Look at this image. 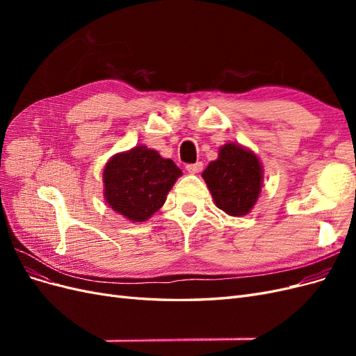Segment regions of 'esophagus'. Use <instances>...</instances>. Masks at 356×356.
Masks as SVG:
<instances>
[{"label":"esophagus","mask_w":356,"mask_h":356,"mask_svg":"<svg viewBox=\"0 0 356 356\" xmlns=\"http://www.w3.org/2000/svg\"><path fill=\"white\" fill-rule=\"evenodd\" d=\"M203 168V163L202 161H196V163H188L186 166V169L190 172V174H197V172H200Z\"/></svg>","instance_id":"1"}]
</instances>
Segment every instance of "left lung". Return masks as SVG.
<instances>
[{"label":"left lung","mask_w":356,"mask_h":356,"mask_svg":"<svg viewBox=\"0 0 356 356\" xmlns=\"http://www.w3.org/2000/svg\"><path fill=\"white\" fill-rule=\"evenodd\" d=\"M217 207L239 217L252 209L263 186V169L257 156L236 144L221 147L218 159L202 174Z\"/></svg>","instance_id":"obj_1"}]
</instances>
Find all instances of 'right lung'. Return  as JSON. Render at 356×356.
Masks as SVG:
<instances>
[{"label": "right lung", "instance_id": "obj_1", "mask_svg": "<svg viewBox=\"0 0 356 356\" xmlns=\"http://www.w3.org/2000/svg\"><path fill=\"white\" fill-rule=\"evenodd\" d=\"M181 169L154 149L138 145L114 156L104 169V196L110 207L134 222H143L159 211Z\"/></svg>", "mask_w": 356, "mask_h": 356}]
</instances>
